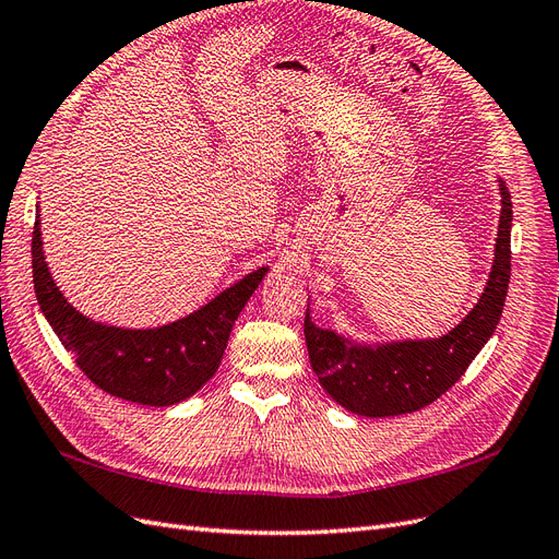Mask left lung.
Listing matches in <instances>:
<instances>
[{
	"instance_id": "left-lung-1",
	"label": "left lung",
	"mask_w": 559,
	"mask_h": 559,
	"mask_svg": "<svg viewBox=\"0 0 559 559\" xmlns=\"http://www.w3.org/2000/svg\"><path fill=\"white\" fill-rule=\"evenodd\" d=\"M501 216L495 263L485 292L452 331L421 341L357 343L333 329L317 326L306 312V343L312 370L326 394L345 411L361 417H394L415 413L464 376L468 364L492 337L511 282L513 202L499 179Z\"/></svg>"
}]
</instances>
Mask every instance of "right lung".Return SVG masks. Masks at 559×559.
Segmentation results:
<instances>
[{
    "instance_id": "add662e5",
    "label": "right lung",
    "mask_w": 559,
    "mask_h": 559,
    "mask_svg": "<svg viewBox=\"0 0 559 559\" xmlns=\"http://www.w3.org/2000/svg\"><path fill=\"white\" fill-rule=\"evenodd\" d=\"M267 265L235 282L200 310L156 329H121L81 314L50 277L41 242V214L32 230V277L39 308L76 366L107 394L142 405L181 403L214 373L235 319L267 275Z\"/></svg>"
}]
</instances>
